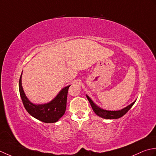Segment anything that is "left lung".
<instances>
[{"label":"left lung","instance_id":"1","mask_svg":"<svg viewBox=\"0 0 156 156\" xmlns=\"http://www.w3.org/2000/svg\"><path fill=\"white\" fill-rule=\"evenodd\" d=\"M86 97L87 100L90 101V103L92 109L94 111V112L96 113L98 116L101 117V118L103 119H119L120 117L125 115V114L128 112V111L131 108V107L133 106V104H135V101L134 102H133L128 106H126L125 108L122 110H117V111H111V110H106L104 109H101V108L98 107L97 105L94 103V101L91 100V98L89 97L87 95H86Z\"/></svg>","mask_w":156,"mask_h":156}]
</instances>
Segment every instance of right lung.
Instances as JSON below:
<instances>
[{"instance_id": "right-lung-1", "label": "right lung", "mask_w": 156, "mask_h": 156, "mask_svg": "<svg viewBox=\"0 0 156 156\" xmlns=\"http://www.w3.org/2000/svg\"><path fill=\"white\" fill-rule=\"evenodd\" d=\"M21 77L22 73L19 82L20 93L23 106L27 112L34 118L44 122L53 123L58 121L65 112L70 85L62 89L58 94L50 102L44 104H34L25 96L22 87Z\"/></svg>"}]
</instances>
